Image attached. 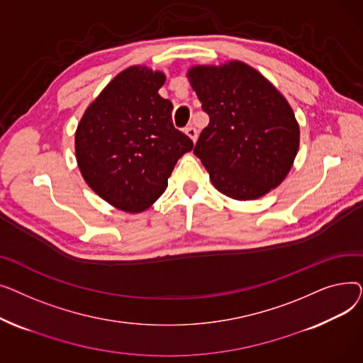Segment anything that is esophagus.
<instances>
[{
    "label": "esophagus",
    "instance_id": "obj_1",
    "mask_svg": "<svg viewBox=\"0 0 363 363\" xmlns=\"http://www.w3.org/2000/svg\"><path fill=\"white\" fill-rule=\"evenodd\" d=\"M185 133H186V135L189 137V138H191L194 143L197 141V137H199V130L193 126V125H189V126H186L185 128Z\"/></svg>",
    "mask_w": 363,
    "mask_h": 363
}]
</instances>
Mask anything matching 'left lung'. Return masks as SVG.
I'll list each match as a JSON object with an SVG mask.
<instances>
[{
    "mask_svg": "<svg viewBox=\"0 0 363 363\" xmlns=\"http://www.w3.org/2000/svg\"><path fill=\"white\" fill-rule=\"evenodd\" d=\"M208 125L194 155L212 184L235 200H255L277 188L291 169L300 130L278 89L241 62L188 72Z\"/></svg>",
    "mask_w": 363,
    "mask_h": 363,
    "instance_id": "1",
    "label": "left lung"
}]
</instances>
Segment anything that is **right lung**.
<instances>
[{
	"mask_svg": "<svg viewBox=\"0 0 363 363\" xmlns=\"http://www.w3.org/2000/svg\"><path fill=\"white\" fill-rule=\"evenodd\" d=\"M162 72L133 66L119 73L85 111L74 135L86 184L121 211L137 213L167 186L193 141L172 122V103L159 95Z\"/></svg>",
	"mask_w": 363,
	"mask_h": 363,
	"instance_id": "1",
	"label": "right lung"
}]
</instances>
